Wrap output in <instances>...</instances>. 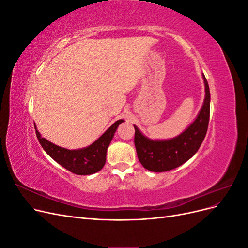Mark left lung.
Wrapping results in <instances>:
<instances>
[{
    "mask_svg": "<svg viewBox=\"0 0 248 248\" xmlns=\"http://www.w3.org/2000/svg\"><path fill=\"white\" fill-rule=\"evenodd\" d=\"M205 99L194 121L179 136L169 140H151L134 126V145L139 160L145 169L155 171H168L182 166L198 152L204 140L210 118V90L202 74Z\"/></svg>",
    "mask_w": 248,
    "mask_h": 248,
    "instance_id": "8db88e82",
    "label": "left lung"
}]
</instances>
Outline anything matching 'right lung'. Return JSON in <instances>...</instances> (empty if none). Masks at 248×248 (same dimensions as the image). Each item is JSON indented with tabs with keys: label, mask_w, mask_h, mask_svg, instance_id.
<instances>
[{
	"label": "right lung",
	"mask_w": 248,
	"mask_h": 248,
	"mask_svg": "<svg viewBox=\"0 0 248 248\" xmlns=\"http://www.w3.org/2000/svg\"><path fill=\"white\" fill-rule=\"evenodd\" d=\"M122 122H124V120H118L93 144L76 150L62 148L42 138L40 132L37 130L36 125L35 130L40 145L52 159L73 174L82 176L95 174L104 167L108 148L115 136L118 126Z\"/></svg>",
	"instance_id": "obj_1"
}]
</instances>
